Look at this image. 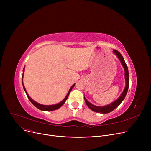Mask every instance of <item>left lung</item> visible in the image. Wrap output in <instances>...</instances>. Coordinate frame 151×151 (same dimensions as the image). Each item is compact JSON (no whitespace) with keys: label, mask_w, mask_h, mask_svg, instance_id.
Instances as JSON below:
<instances>
[{"label":"left lung","mask_w":151,"mask_h":151,"mask_svg":"<svg viewBox=\"0 0 151 151\" xmlns=\"http://www.w3.org/2000/svg\"><path fill=\"white\" fill-rule=\"evenodd\" d=\"M113 53L116 55L117 58L119 59V60L121 62V64L124 67V71H125V87L123 91V92H122V93L121 94V96H119L117 100H114L113 102L111 103L110 104L106 105V106H96L93 104H92L91 103H90L89 101H88L85 97H84V100L86 101V105H88V106L94 112L96 113H101V114H106V113H109L110 112H111L112 111H113L115 108H116L119 105L122 101L124 100V99H125L127 93L128 91V89H129V70H128V67L127 66L124 60V59L123 58V56L122 55V54L118 52L117 50H113Z\"/></svg>","instance_id":"left-lung-1"}]
</instances>
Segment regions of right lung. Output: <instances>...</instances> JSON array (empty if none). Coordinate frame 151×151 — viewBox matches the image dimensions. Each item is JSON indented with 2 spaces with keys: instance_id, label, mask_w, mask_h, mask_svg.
Listing matches in <instances>:
<instances>
[{
  "instance_id": "1",
  "label": "right lung",
  "mask_w": 151,
  "mask_h": 151,
  "mask_svg": "<svg viewBox=\"0 0 151 151\" xmlns=\"http://www.w3.org/2000/svg\"><path fill=\"white\" fill-rule=\"evenodd\" d=\"M24 69H25V67H24L23 70H22V86H23L24 90V91L26 92L27 96L28 99H29V100L30 101V102L32 103V104L36 108H38L39 109H40V110H42V111H54V110L58 109H59V108H60L63 104H65V101L67 100V98H68V96H69V94H70L71 91L72 90V89L73 88V87H74L75 85V84H74L71 87L70 90H69V91H68V93H67V95L66 96V97H65V99H63L62 101H61L60 102H59V104H55V105H45L40 104H38V103H37V102H36L35 101H34L33 99H32L29 97V96L28 95V93H27V91H26V89H25V87H24V84H23V76H24Z\"/></svg>"
}]
</instances>
